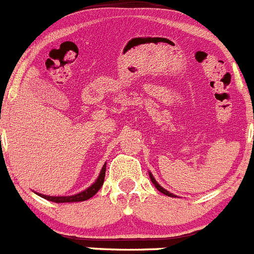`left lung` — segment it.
I'll return each mask as SVG.
<instances>
[{
  "instance_id": "obj_1",
  "label": "left lung",
  "mask_w": 254,
  "mask_h": 254,
  "mask_svg": "<svg viewBox=\"0 0 254 254\" xmlns=\"http://www.w3.org/2000/svg\"><path fill=\"white\" fill-rule=\"evenodd\" d=\"M149 177H150V179H151V183H153L154 186H155V188L158 189V190L162 191L163 194H165V195H168V196H173V198H175V196H177V195H174V194L169 193V191H168V190H165V189L163 188V187H160L159 183H158V182H156L155 179H154V177H153V175H151V173H149Z\"/></svg>"
}]
</instances>
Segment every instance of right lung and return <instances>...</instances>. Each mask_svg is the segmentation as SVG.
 Here are the masks:
<instances>
[{"instance_id":"1","label":"right lung","mask_w":254,"mask_h":254,"mask_svg":"<svg viewBox=\"0 0 254 254\" xmlns=\"http://www.w3.org/2000/svg\"><path fill=\"white\" fill-rule=\"evenodd\" d=\"M105 170H106V164H104L103 169H101L100 174H99L98 179L95 181V183H92L91 186L87 189H85L81 193H77L75 195H67V196H51V195H44V194H39L42 198L47 199L50 202H55V203H71V202H84V200H87L91 196H94L95 194L98 193L99 189L103 187L104 183V178H105Z\"/></svg>"}]
</instances>
